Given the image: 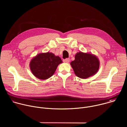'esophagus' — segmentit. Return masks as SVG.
Instances as JSON below:
<instances>
[{
  "label": "esophagus",
  "mask_w": 127,
  "mask_h": 127,
  "mask_svg": "<svg viewBox=\"0 0 127 127\" xmlns=\"http://www.w3.org/2000/svg\"><path fill=\"white\" fill-rule=\"evenodd\" d=\"M63 62L65 63H68L70 62V59H66L63 60Z\"/></svg>",
  "instance_id": "1"
}]
</instances>
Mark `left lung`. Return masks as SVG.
I'll return each mask as SVG.
<instances>
[{
	"mask_svg": "<svg viewBox=\"0 0 127 127\" xmlns=\"http://www.w3.org/2000/svg\"><path fill=\"white\" fill-rule=\"evenodd\" d=\"M99 61L94 54L77 52L75 60L70 63L75 74L82 79H86L95 75L99 68Z\"/></svg>",
	"mask_w": 127,
	"mask_h": 127,
	"instance_id": "left-lung-1",
	"label": "left lung"
}]
</instances>
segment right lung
<instances>
[{
  "instance_id": "1",
  "label": "right lung",
  "mask_w": 127,
  "mask_h": 127,
  "mask_svg": "<svg viewBox=\"0 0 127 127\" xmlns=\"http://www.w3.org/2000/svg\"><path fill=\"white\" fill-rule=\"evenodd\" d=\"M62 63L58 56L50 52L42 53L33 57L30 62L32 74L38 79L46 80L55 73L58 66Z\"/></svg>"
}]
</instances>
